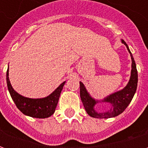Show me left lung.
I'll list each match as a JSON object with an SVG mask.
<instances>
[{"label":"left lung","instance_id":"left-lung-1","mask_svg":"<svg viewBox=\"0 0 148 148\" xmlns=\"http://www.w3.org/2000/svg\"><path fill=\"white\" fill-rule=\"evenodd\" d=\"M121 42L126 46L132 59L130 79L126 85V86L117 92L109 94L104 99L96 100L91 97L90 93L87 91L85 85L80 82L81 100L83 103L84 108L86 112L92 117L107 119V118L115 117L120 115L126 109L136 93L137 83H138V74H137L136 62L127 43L123 39H121ZM98 103H108L110 106L109 109L107 111H97L95 109V106Z\"/></svg>","mask_w":148,"mask_h":148}]
</instances>
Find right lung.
<instances>
[{
  "label": "right lung",
  "instance_id": "right-lung-1",
  "mask_svg": "<svg viewBox=\"0 0 148 148\" xmlns=\"http://www.w3.org/2000/svg\"><path fill=\"white\" fill-rule=\"evenodd\" d=\"M6 81L9 93L18 109L26 116L34 118H47L54 114L58 99L66 82L60 84L50 95L42 98H29L19 94L12 88L9 77L8 68L6 73Z\"/></svg>",
  "mask_w": 148,
  "mask_h": 148
}]
</instances>
